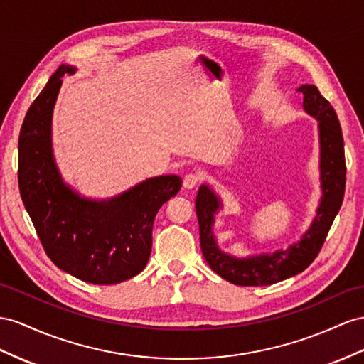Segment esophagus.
I'll return each mask as SVG.
<instances>
[{
    "instance_id": "esophagus-1",
    "label": "esophagus",
    "mask_w": 364,
    "mask_h": 364,
    "mask_svg": "<svg viewBox=\"0 0 364 364\" xmlns=\"http://www.w3.org/2000/svg\"><path fill=\"white\" fill-rule=\"evenodd\" d=\"M198 181H200V175L198 173H193V172L188 173V175L184 176V180H183L184 189H193L195 186L198 184Z\"/></svg>"
}]
</instances>
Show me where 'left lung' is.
<instances>
[{"mask_svg":"<svg viewBox=\"0 0 364 364\" xmlns=\"http://www.w3.org/2000/svg\"><path fill=\"white\" fill-rule=\"evenodd\" d=\"M303 93L304 110L318 119L320 136V181L321 200L312 225L298 243L274 254L238 258L218 247L212 228L215 213L221 209V200L209 186L198 189L195 209L200 225V243L203 255L213 272L238 286H267L303 272L318 255L332 223L341 208L346 188V161L340 121L331 102L312 85L296 89Z\"/></svg>","mask_w":364,"mask_h":364,"instance_id":"left-lung-1","label":"left lung"}]
</instances>
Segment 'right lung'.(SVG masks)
Here are the masks:
<instances>
[{"label": "right lung", "mask_w": 364, "mask_h": 364, "mask_svg": "<svg viewBox=\"0 0 364 364\" xmlns=\"http://www.w3.org/2000/svg\"><path fill=\"white\" fill-rule=\"evenodd\" d=\"M63 66L35 98L18 139V186L46 254L61 271L92 284L138 275L152 250L156 212L181 189V178H149L109 200L81 197L63 181L52 151V114Z\"/></svg>", "instance_id": "obj_1"}]
</instances>
